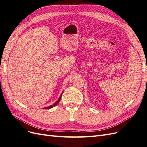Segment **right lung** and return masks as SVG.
<instances>
[{
    "mask_svg": "<svg viewBox=\"0 0 147 147\" xmlns=\"http://www.w3.org/2000/svg\"><path fill=\"white\" fill-rule=\"evenodd\" d=\"M61 96H62V95L60 96V97H59V99L58 100H57L56 102H55V103L54 104H53L52 105H50V106H49V107H45V108H44V109H51V108H53V107H55L57 104H58L59 103V101H60V100H61Z\"/></svg>",
    "mask_w": 147,
    "mask_h": 147,
    "instance_id": "1",
    "label": "right lung"
}]
</instances>
